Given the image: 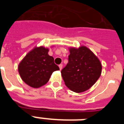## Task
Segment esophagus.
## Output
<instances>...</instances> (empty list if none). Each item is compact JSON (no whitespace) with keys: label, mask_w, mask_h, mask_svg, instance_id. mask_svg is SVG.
Listing matches in <instances>:
<instances>
[{"label":"esophagus","mask_w":124,"mask_h":124,"mask_svg":"<svg viewBox=\"0 0 124 124\" xmlns=\"http://www.w3.org/2000/svg\"><path fill=\"white\" fill-rule=\"evenodd\" d=\"M59 68H60V70H62V68H63V64H60V65H59Z\"/></svg>","instance_id":"1"}]
</instances>
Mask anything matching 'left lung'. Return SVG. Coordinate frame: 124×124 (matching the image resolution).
Instances as JSON below:
<instances>
[{
    "instance_id": "8db88e82",
    "label": "left lung",
    "mask_w": 124,
    "mask_h": 124,
    "mask_svg": "<svg viewBox=\"0 0 124 124\" xmlns=\"http://www.w3.org/2000/svg\"><path fill=\"white\" fill-rule=\"evenodd\" d=\"M67 65L61 70L65 85L72 91L79 93L92 87L99 78L102 65L97 56L84 46L70 48Z\"/></svg>"
}]
</instances>
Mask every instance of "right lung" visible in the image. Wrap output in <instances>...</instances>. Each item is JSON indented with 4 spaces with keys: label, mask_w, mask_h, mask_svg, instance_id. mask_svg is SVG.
I'll list each match as a JSON object with an SVG mask.
<instances>
[{
    "label": "right lung",
    "mask_w": 124,
    "mask_h": 124,
    "mask_svg": "<svg viewBox=\"0 0 124 124\" xmlns=\"http://www.w3.org/2000/svg\"><path fill=\"white\" fill-rule=\"evenodd\" d=\"M48 48H34L19 63L18 73L22 79L33 88H38L48 83L52 73L60 70L48 54Z\"/></svg>",
    "instance_id": "obj_1"
}]
</instances>
